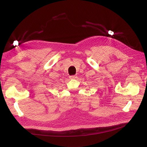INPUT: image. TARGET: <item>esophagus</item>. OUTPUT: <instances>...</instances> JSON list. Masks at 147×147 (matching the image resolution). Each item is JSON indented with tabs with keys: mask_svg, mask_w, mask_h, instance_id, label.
<instances>
[{
	"mask_svg": "<svg viewBox=\"0 0 147 147\" xmlns=\"http://www.w3.org/2000/svg\"><path fill=\"white\" fill-rule=\"evenodd\" d=\"M77 77V75H70V76L69 77V78L70 79H75V78H76Z\"/></svg>",
	"mask_w": 147,
	"mask_h": 147,
	"instance_id": "esophagus-1",
	"label": "esophagus"
}]
</instances>
